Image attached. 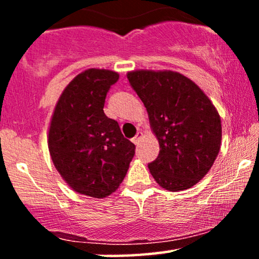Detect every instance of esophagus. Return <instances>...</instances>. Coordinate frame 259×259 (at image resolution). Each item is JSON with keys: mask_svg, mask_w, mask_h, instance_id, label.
Listing matches in <instances>:
<instances>
[{"mask_svg": "<svg viewBox=\"0 0 259 259\" xmlns=\"http://www.w3.org/2000/svg\"><path fill=\"white\" fill-rule=\"evenodd\" d=\"M141 136H142V133H138V134H136L135 138L133 139V142H134V144H135V145H139L140 140H141Z\"/></svg>", "mask_w": 259, "mask_h": 259, "instance_id": "obj_1", "label": "esophagus"}]
</instances>
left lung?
Wrapping results in <instances>:
<instances>
[{"mask_svg":"<svg viewBox=\"0 0 259 259\" xmlns=\"http://www.w3.org/2000/svg\"><path fill=\"white\" fill-rule=\"evenodd\" d=\"M146 107L159 154L148 169L169 191L194 186L208 173L221 150L222 124L203 91L179 73L136 70L127 74Z\"/></svg>","mask_w":259,"mask_h":259,"instance_id":"obj_1","label":"left lung"}]
</instances>
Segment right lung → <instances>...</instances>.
Here are the masks:
<instances>
[{"label":"right lung","mask_w":259,"mask_h":259,"mask_svg":"<svg viewBox=\"0 0 259 259\" xmlns=\"http://www.w3.org/2000/svg\"><path fill=\"white\" fill-rule=\"evenodd\" d=\"M115 72L88 69L59 97L49 132L53 164L74 191L102 198L118 189L135 154L117 120L103 112Z\"/></svg>","instance_id":"right-lung-1"}]
</instances>
